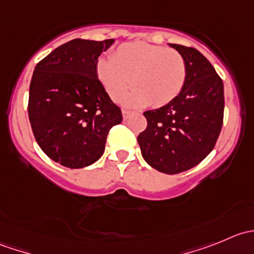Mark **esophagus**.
Returning <instances> with one entry per match:
<instances>
[{
    "mask_svg": "<svg viewBox=\"0 0 254 254\" xmlns=\"http://www.w3.org/2000/svg\"><path fill=\"white\" fill-rule=\"evenodd\" d=\"M122 114H123V119H124V120H127V119H129L130 115H131V112L127 111V109H123V111H122Z\"/></svg>",
    "mask_w": 254,
    "mask_h": 254,
    "instance_id": "obj_1",
    "label": "esophagus"
}]
</instances>
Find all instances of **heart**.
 Listing matches in <instances>:
<instances>
[{"label": "heart", "mask_w": 254, "mask_h": 254, "mask_svg": "<svg viewBox=\"0 0 254 254\" xmlns=\"http://www.w3.org/2000/svg\"><path fill=\"white\" fill-rule=\"evenodd\" d=\"M96 72L112 101L119 102L131 83L134 91L125 98L127 106L161 107L181 93L187 65L177 50L132 42L120 45L112 59H99Z\"/></svg>", "instance_id": "b5f03b06"}]
</instances>
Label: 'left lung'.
<instances>
[{"mask_svg":"<svg viewBox=\"0 0 254 254\" xmlns=\"http://www.w3.org/2000/svg\"><path fill=\"white\" fill-rule=\"evenodd\" d=\"M184 58L187 78L181 93L143 113L147 127L137 136L143 160L160 172H184L209 155L224 119V83L209 60L194 48L168 44Z\"/></svg>","mask_w":254,"mask_h":254,"instance_id":"1","label":"left lung"}]
</instances>
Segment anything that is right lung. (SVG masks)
<instances>
[{"label":"right lung","mask_w":254,"mask_h":254,"mask_svg":"<svg viewBox=\"0 0 254 254\" xmlns=\"http://www.w3.org/2000/svg\"><path fill=\"white\" fill-rule=\"evenodd\" d=\"M114 43L73 39L34 68L28 115L38 145L53 161L83 168L104 153L109 130L123 120L97 77L98 58Z\"/></svg>","instance_id":"add662e5"}]
</instances>
